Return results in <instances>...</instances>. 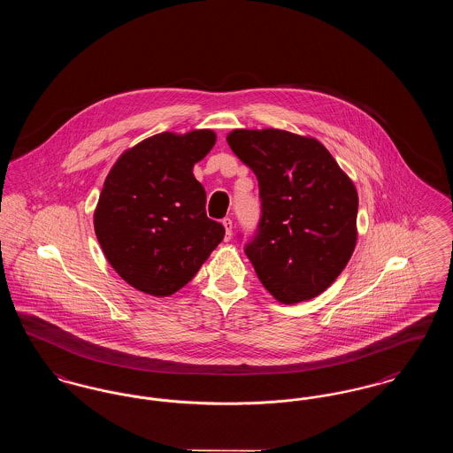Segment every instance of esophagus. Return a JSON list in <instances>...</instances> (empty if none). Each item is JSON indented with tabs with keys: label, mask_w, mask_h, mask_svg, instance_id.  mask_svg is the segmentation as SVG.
<instances>
[{
	"label": "esophagus",
	"mask_w": 453,
	"mask_h": 453,
	"mask_svg": "<svg viewBox=\"0 0 453 453\" xmlns=\"http://www.w3.org/2000/svg\"><path fill=\"white\" fill-rule=\"evenodd\" d=\"M222 226H224V229H226V241H229L231 234H233V220H231L229 217H226V219L222 220Z\"/></svg>",
	"instance_id": "obj_1"
}]
</instances>
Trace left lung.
<instances>
[{
    "label": "left lung",
    "mask_w": 453,
    "mask_h": 453,
    "mask_svg": "<svg viewBox=\"0 0 453 453\" xmlns=\"http://www.w3.org/2000/svg\"><path fill=\"white\" fill-rule=\"evenodd\" d=\"M227 144L258 178V234L244 251L259 281L281 303L318 297L357 246L358 194L351 178L309 135L234 129Z\"/></svg>",
    "instance_id": "obj_1"
}]
</instances>
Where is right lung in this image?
Masks as SVG:
<instances>
[{
	"instance_id": "1",
	"label": "right lung",
	"mask_w": 453,
	"mask_h": 453,
	"mask_svg": "<svg viewBox=\"0 0 453 453\" xmlns=\"http://www.w3.org/2000/svg\"><path fill=\"white\" fill-rule=\"evenodd\" d=\"M214 130L161 132L122 152L107 174L93 224L111 268L130 287L170 297L192 280L224 239L205 214L195 163L216 144Z\"/></svg>"
}]
</instances>
